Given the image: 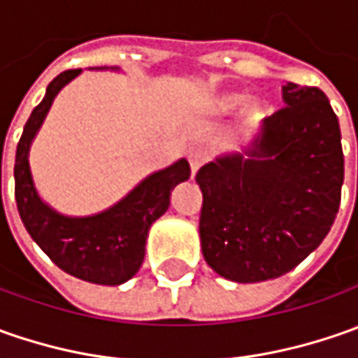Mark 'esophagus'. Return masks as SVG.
<instances>
[{"instance_id":"obj_1","label":"esophagus","mask_w":358,"mask_h":358,"mask_svg":"<svg viewBox=\"0 0 358 358\" xmlns=\"http://www.w3.org/2000/svg\"><path fill=\"white\" fill-rule=\"evenodd\" d=\"M207 161V151H203V149H193V151H189V165H191V173L195 175V173L199 171L201 165Z\"/></svg>"}]
</instances>
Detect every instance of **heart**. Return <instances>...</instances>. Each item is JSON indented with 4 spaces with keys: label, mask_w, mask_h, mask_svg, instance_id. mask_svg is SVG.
I'll return each instance as SVG.
<instances>
[{
    "label": "heart",
    "mask_w": 358,
    "mask_h": 358,
    "mask_svg": "<svg viewBox=\"0 0 358 358\" xmlns=\"http://www.w3.org/2000/svg\"><path fill=\"white\" fill-rule=\"evenodd\" d=\"M241 103H243L241 95H231L227 99H223V107H227V109H233V107H237ZM255 111H261V105H255Z\"/></svg>",
    "instance_id": "1"
}]
</instances>
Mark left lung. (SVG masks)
<instances>
[{"label": "left lung", "instance_id": "8db88e82", "mask_svg": "<svg viewBox=\"0 0 358 358\" xmlns=\"http://www.w3.org/2000/svg\"><path fill=\"white\" fill-rule=\"evenodd\" d=\"M285 107L243 155L197 171L203 257L237 282L277 279L307 259L341 205L345 159L338 119L319 87H282Z\"/></svg>", "mask_w": 358, "mask_h": 358}]
</instances>
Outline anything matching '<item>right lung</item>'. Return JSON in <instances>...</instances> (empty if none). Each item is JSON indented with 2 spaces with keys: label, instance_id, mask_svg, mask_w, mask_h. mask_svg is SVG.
Returning <instances> with one entry per match:
<instances>
[{
  "label": "right lung",
  "instance_id": "add662e5",
  "mask_svg": "<svg viewBox=\"0 0 358 358\" xmlns=\"http://www.w3.org/2000/svg\"><path fill=\"white\" fill-rule=\"evenodd\" d=\"M81 69H67L48 85L43 101L35 107L21 133L15 153V201L31 239L57 267L81 281L121 285L131 279L145 259L149 227L167 211L173 187L187 181L191 167L185 159L153 173L115 207L93 217H63L39 199L29 171V145L48 115L53 97ZM1 195V157H0Z\"/></svg>",
  "mask_w": 358,
  "mask_h": 358
}]
</instances>
